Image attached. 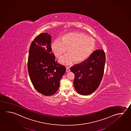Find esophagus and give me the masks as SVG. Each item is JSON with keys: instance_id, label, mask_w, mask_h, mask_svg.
Returning <instances> with one entry per match:
<instances>
[{"instance_id": "1", "label": "esophagus", "mask_w": 131, "mask_h": 131, "mask_svg": "<svg viewBox=\"0 0 131 131\" xmlns=\"http://www.w3.org/2000/svg\"><path fill=\"white\" fill-rule=\"evenodd\" d=\"M70 71V69L69 67H66V72H69Z\"/></svg>"}]
</instances>
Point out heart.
Masks as SVG:
<instances>
[{
    "instance_id": "obj_1",
    "label": "heart",
    "mask_w": 131,
    "mask_h": 131,
    "mask_svg": "<svg viewBox=\"0 0 131 131\" xmlns=\"http://www.w3.org/2000/svg\"><path fill=\"white\" fill-rule=\"evenodd\" d=\"M95 47L94 40L86 35L80 32H70L64 35L59 39L54 40L51 49L56 57L60 58L66 52L68 54L62 57L60 62L69 65L74 62H83L91 54Z\"/></svg>"
}]
</instances>
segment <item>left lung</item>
<instances>
[{"mask_svg": "<svg viewBox=\"0 0 131 131\" xmlns=\"http://www.w3.org/2000/svg\"><path fill=\"white\" fill-rule=\"evenodd\" d=\"M105 62V52L99 49L85 61L71 67L75 75L74 85L78 93L88 95L96 90L102 79Z\"/></svg>", "mask_w": 131, "mask_h": 131, "instance_id": "left-lung-1", "label": "left lung"}]
</instances>
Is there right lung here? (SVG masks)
<instances>
[{"instance_id":"obj_1","label":"right lung","mask_w":131,"mask_h":131,"mask_svg":"<svg viewBox=\"0 0 131 131\" xmlns=\"http://www.w3.org/2000/svg\"><path fill=\"white\" fill-rule=\"evenodd\" d=\"M51 37L48 33L36 37L30 46L28 61V70L33 85L46 96L56 93L66 71V68L55 61L51 52Z\"/></svg>"}]
</instances>
